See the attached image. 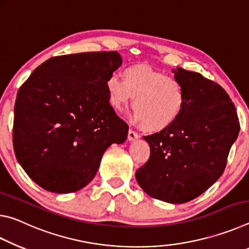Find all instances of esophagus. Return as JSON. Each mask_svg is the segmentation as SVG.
I'll return each instance as SVG.
<instances>
[{
	"label": "esophagus",
	"instance_id": "34e87169",
	"mask_svg": "<svg viewBox=\"0 0 249 249\" xmlns=\"http://www.w3.org/2000/svg\"><path fill=\"white\" fill-rule=\"evenodd\" d=\"M138 138H139V134H138L136 131H133V130H129V132H128V140L129 141H133V140L138 139Z\"/></svg>",
	"mask_w": 249,
	"mask_h": 249
}]
</instances>
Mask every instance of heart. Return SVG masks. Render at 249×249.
Masks as SVG:
<instances>
[{
	"instance_id": "1",
	"label": "heart",
	"mask_w": 249,
	"mask_h": 249,
	"mask_svg": "<svg viewBox=\"0 0 249 249\" xmlns=\"http://www.w3.org/2000/svg\"><path fill=\"white\" fill-rule=\"evenodd\" d=\"M110 106L124 110L133 96L134 121L150 131H160L173 124L186 104L183 84L144 65L124 68V77L110 74L105 83Z\"/></svg>"
}]
</instances>
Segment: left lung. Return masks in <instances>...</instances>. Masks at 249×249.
<instances>
[{"label": "left lung", "mask_w": 249, "mask_h": 249, "mask_svg": "<svg viewBox=\"0 0 249 249\" xmlns=\"http://www.w3.org/2000/svg\"><path fill=\"white\" fill-rule=\"evenodd\" d=\"M173 72L185 89L184 110L170 127L143 137L150 158L136 178L151 197L181 204L218 180L240 127L234 104L218 84L180 67Z\"/></svg>", "instance_id": "obj_1"}]
</instances>
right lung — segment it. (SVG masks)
Wrapping results in <instances>:
<instances>
[{
  "label": "right lung",
  "instance_id": "1",
  "mask_svg": "<svg viewBox=\"0 0 249 249\" xmlns=\"http://www.w3.org/2000/svg\"><path fill=\"white\" fill-rule=\"evenodd\" d=\"M122 64L117 52L56 56L32 72L16 97V159L36 184L54 193L86 186L128 124L116 115L106 79Z\"/></svg>",
  "mask_w": 249,
  "mask_h": 249
}]
</instances>
